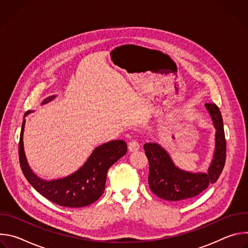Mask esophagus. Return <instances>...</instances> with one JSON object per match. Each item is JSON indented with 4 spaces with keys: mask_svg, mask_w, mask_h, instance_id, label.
<instances>
[{
    "mask_svg": "<svg viewBox=\"0 0 248 248\" xmlns=\"http://www.w3.org/2000/svg\"><path fill=\"white\" fill-rule=\"evenodd\" d=\"M139 147H140L139 142H138V141H137L135 138L129 141V143H128V149H129V151H131V152H132V151H137V150L139 149Z\"/></svg>",
    "mask_w": 248,
    "mask_h": 248,
    "instance_id": "1",
    "label": "esophagus"
}]
</instances>
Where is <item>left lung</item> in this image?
<instances>
[{
    "label": "left lung",
    "mask_w": 248,
    "mask_h": 248,
    "mask_svg": "<svg viewBox=\"0 0 248 248\" xmlns=\"http://www.w3.org/2000/svg\"><path fill=\"white\" fill-rule=\"evenodd\" d=\"M205 106L217 129L214 159L208 173H191L178 169L169 154L157 143H145L143 146L149 162V187L162 199L182 202L195 197L209 185L215 184L223 171L227 144L222 115L216 104L206 103Z\"/></svg>",
    "instance_id": "1"
}]
</instances>
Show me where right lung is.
Returning <instances> with one entry per match:
<instances>
[{"mask_svg": "<svg viewBox=\"0 0 248 248\" xmlns=\"http://www.w3.org/2000/svg\"><path fill=\"white\" fill-rule=\"evenodd\" d=\"M53 98L54 96L45 99L43 104L48 103ZM29 113L31 112L27 111L24 117ZM24 123L25 121L22 123L20 131L18 155L20 168L28 183L41 195L60 206L79 208L98 200L105 190L108 170L126 153L125 141L113 140L104 143L95 148L86 163L78 171L66 178L47 182L34 174L27 164L22 142Z\"/></svg>", "mask_w": 248, "mask_h": 248, "instance_id": "right-lung-1", "label": "right lung"}]
</instances>
